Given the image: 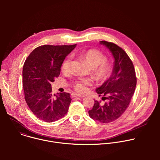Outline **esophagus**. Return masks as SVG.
Instances as JSON below:
<instances>
[{
    "label": "esophagus",
    "instance_id": "1",
    "mask_svg": "<svg viewBox=\"0 0 160 160\" xmlns=\"http://www.w3.org/2000/svg\"><path fill=\"white\" fill-rule=\"evenodd\" d=\"M72 95V97H73V98H78V99H80V98H82L83 97V96H80V95H79V94H76V93H73Z\"/></svg>",
    "mask_w": 160,
    "mask_h": 160
}]
</instances>
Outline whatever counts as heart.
Wrapping results in <instances>:
<instances>
[{
    "instance_id": "heart-1",
    "label": "heart",
    "mask_w": 160,
    "mask_h": 160,
    "mask_svg": "<svg viewBox=\"0 0 160 160\" xmlns=\"http://www.w3.org/2000/svg\"><path fill=\"white\" fill-rule=\"evenodd\" d=\"M78 56L83 59L88 66L92 68V76L98 82H104L109 79L113 72L112 64L106 62V57L98 50L90 49L78 54ZM71 59L70 58H66L62 62L61 70L63 72L70 70ZM88 82L85 80H77L73 83L75 89L78 92H83L86 89V85Z\"/></svg>"
}]
</instances>
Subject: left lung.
<instances>
[{
	"mask_svg": "<svg viewBox=\"0 0 160 160\" xmlns=\"http://www.w3.org/2000/svg\"><path fill=\"white\" fill-rule=\"evenodd\" d=\"M111 52L114 61L113 72L111 77L96 88L102 101L101 104L94 101L92 109L88 111L90 117L99 122L108 123L120 118L128 108L137 83L135 71L132 61L120 47L115 43L105 40L100 41Z\"/></svg>",
	"mask_w": 160,
	"mask_h": 160,
	"instance_id": "left-lung-1",
	"label": "left lung"
}]
</instances>
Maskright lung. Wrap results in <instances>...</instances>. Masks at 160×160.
Masks as SVG:
<instances>
[{
  "instance_id": "right-lung-1",
  "label": "right lung",
  "mask_w": 160,
  "mask_h": 160,
  "mask_svg": "<svg viewBox=\"0 0 160 160\" xmlns=\"http://www.w3.org/2000/svg\"><path fill=\"white\" fill-rule=\"evenodd\" d=\"M76 45H41L30 54L24 63L25 99L32 112L43 121L58 120L68 111L70 94L63 92L53 96L51 83L59 77L62 62Z\"/></svg>"
}]
</instances>
